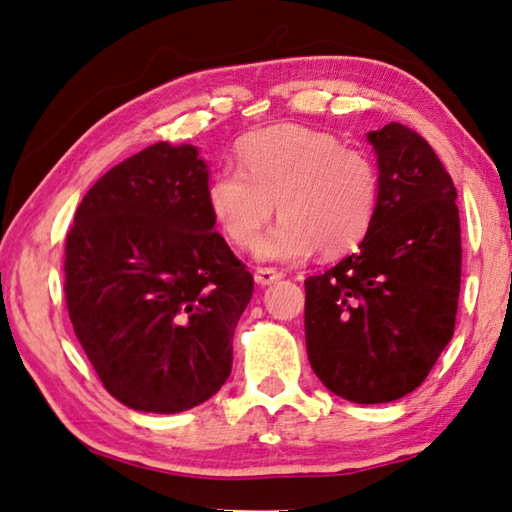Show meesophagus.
<instances>
[{
	"instance_id": "34e87169",
	"label": "esophagus",
	"mask_w": 512,
	"mask_h": 512,
	"mask_svg": "<svg viewBox=\"0 0 512 512\" xmlns=\"http://www.w3.org/2000/svg\"><path fill=\"white\" fill-rule=\"evenodd\" d=\"M282 277H284V273L275 271V268H257V271H255V282L259 286H268V284H273L277 280H282Z\"/></svg>"
}]
</instances>
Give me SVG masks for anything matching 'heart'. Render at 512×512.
<instances>
[{"instance_id":"b5f03b06","label":"heart","mask_w":512,"mask_h":512,"mask_svg":"<svg viewBox=\"0 0 512 512\" xmlns=\"http://www.w3.org/2000/svg\"><path fill=\"white\" fill-rule=\"evenodd\" d=\"M237 161L241 170L224 167L206 188L212 221L235 246L255 244L275 201L282 219L257 244V255L271 262H300L315 248L327 257L347 253L369 230L378 201L374 163L333 134L271 125L239 143Z\"/></svg>"}]
</instances>
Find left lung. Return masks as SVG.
<instances>
[{
    "instance_id": "left-lung-1",
    "label": "left lung",
    "mask_w": 512,
    "mask_h": 512,
    "mask_svg": "<svg viewBox=\"0 0 512 512\" xmlns=\"http://www.w3.org/2000/svg\"><path fill=\"white\" fill-rule=\"evenodd\" d=\"M367 141L374 219L356 253L304 282V333L322 385L376 405L414 392L452 340L461 228L457 188L425 138L389 123Z\"/></svg>"
}]
</instances>
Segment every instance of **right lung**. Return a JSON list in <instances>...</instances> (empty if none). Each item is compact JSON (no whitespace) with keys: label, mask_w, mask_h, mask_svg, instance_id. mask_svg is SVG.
I'll use <instances>...</instances> for the list:
<instances>
[{"label":"right lung","mask_w":512,"mask_h":512,"mask_svg":"<svg viewBox=\"0 0 512 512\" xmlns=\"http://www.w3.org/2000/svg\"><path fill=\"white\" fill-rule=\"evenodd\" d=\"M208 161L154 143L100 176L67 237L64 293L76 338L107 392L176 414L215 396L253 275L215 232Z\"/></svg>","instance_id":"add662e5"}]
</instances>
